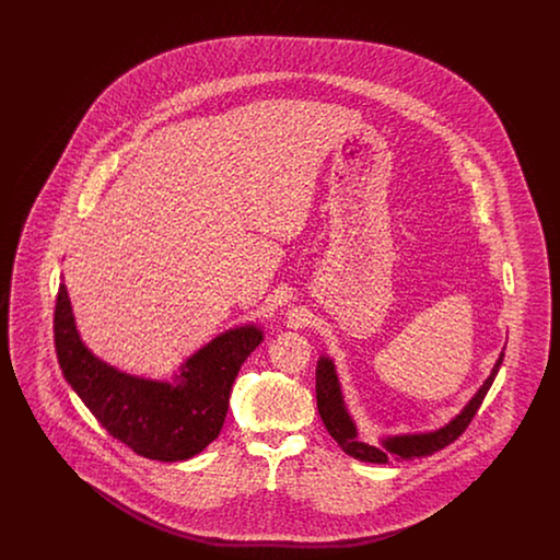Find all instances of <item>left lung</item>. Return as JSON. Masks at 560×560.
Here are the masks:
<instances>
[{
	"label": "left lung",
	"instance_id": "1",
	"mask_svg": "<svg viewBox=\"0 0 560 560\" xmlns=\"http://www.w3.org/2000/svg\"><path fill=\"white\" fill-rule=\"evenodd\" d=\"M504 361V350L500 352L489 377L482 382L477 395L468 400V405L447 422L445 427L430 430V432H416V434H395L380 441V447L368 445L359 441L357 424L348 413L347 402L342 397L340 380L336 373V365L329 357H320L317 361V407H319L320 420L327 428V432L334 436V441L354 459L372 462V464H388L390 457L397 462L400 459H413V457H427L432 453L445 450L453 441L468 428L472 418L479 411L480 402L487 397L495 375L500 372V365Z\"/></svg>",
	"mask_w": 560,
	"mask_h": 560
}]
</instances>
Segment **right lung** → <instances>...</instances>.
Wrapping results in <instances>:
<instances>
[{"instance_id":"add662e5","label":"right lung","mask_w":560,"mask_h":560,"mask_svg":"<svg viewBox=\"0 0 560 560\" xmlns=\"http://www.w3.org/2000/svg\"><path fill=\"white\" fill-rule=\"evenodd\" d=\"M262 340L260 327L241 325L190 354L172 382L130 375L83 345L67 288H58L54 345L65 380L113 439L149 459H188L218 439L233 382Z\"/></svg>"}]
</instances>
